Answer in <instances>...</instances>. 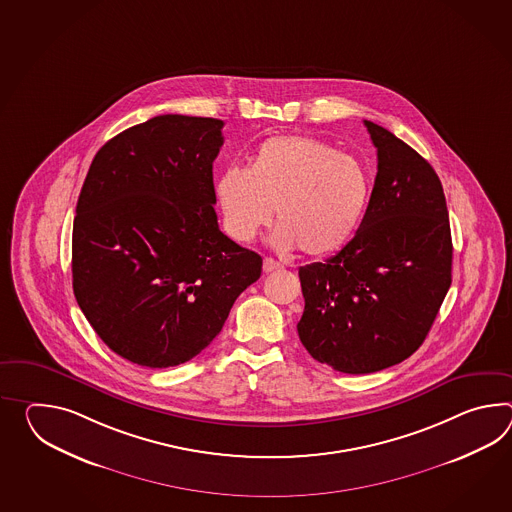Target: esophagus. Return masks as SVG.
<instances>
[{"label":"esophagus","instance_id":"34e87169","mask_svg":"<svg viewBox=\"0 0 512 512\" xmlns=\"http://www.w3.org/2000/svg\"><path fill=\"white\" fill-rule=\"evenodd\" d=\"M283 268V264L281 262L273 261L272 257H266L264 259V264H262V270L264 273H272L275 270H281Z\"/></svg>","mask_w":512,"mask_h":512}]
</instances>
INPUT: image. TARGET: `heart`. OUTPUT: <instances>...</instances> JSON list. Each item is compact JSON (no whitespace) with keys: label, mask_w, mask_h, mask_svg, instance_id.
Segmentation results:
<instances>
[{"label":"heart","mask_w":512,"mask_h":512,"mask_svg":"<svg viewBox=\"0 0 512 512\" xmlns=\"http://www.w3.org/2000/svg\"><path fill=\"white\" fill-rule=\"evenodd\" d=\"M371 196L364 163L316 137L273 136L251 154L244 171L229 169L216 182L224 226L239 242H250L270 224L279 250L299 248L325 257L353 237Z\"/></svg>","instance_id":"heart-1"}]
</instances>
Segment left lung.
I'll return each mask as SVG.
<instances>
[{"instance_id":"left-lung-1","label":"left lung","mask_w":512,"mask_h":512,"mask_svg":"<svg viewBox=\"0 0 512 512\" xmlns=\"http://www.w3.org/2000/svg\"><path fill=\"white\" fill-rule=\"evenodd\" d=\"M364 123L378 156L364 220L334 257L299 268V340L314 360L349 375L382 371L415 353L452 284L439 176L395 134Z\"/></svg>"}]
</instances>
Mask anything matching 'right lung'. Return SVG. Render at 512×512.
Segmentation results:
<instances>
[{
	"instance_id": "obj_1",
	"label": "right lung",
	"mask_w": 512,
	"mask_h": 512,
	"mask_svg": "<svg viewBox=\"0 0 512 512\" xmlns=\"http://www.w3.org/2000/svg\"><path fill=\"white\" fill-rule=\"evenodd\" d=\"M222 126L158 115L112 137L91 161L73 220V292L99 338L128 362H189L261 277V255L218 228Z\"/></svg>"
}]
</instances>
